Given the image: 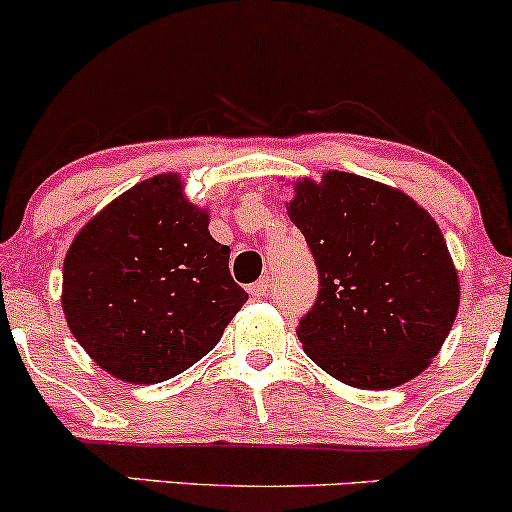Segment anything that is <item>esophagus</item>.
Wrapping results in <instances>:
<instances>
[{
	"mask_svg": "<svg viewBox=\"0 0 512 512\" xmlns=\"http://www.w3.org/2000/svg\"><path fill=\"white\" fill-rule=\"evenodd\" d=\"M248 291H250V296L264 298L269 291H272V279H269V276H262V279H257L255 284H250Z\"/></svg>",
	"mask_w": 512,
	"mask_h": 512,
	"instance_id": "obj_1",
	"label": "esophagus"
}]
</instances>
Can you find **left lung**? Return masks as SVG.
I'll return each mask as SVG.
<instances>
[{"instance_id": "8db88e82", "label": "left lung", "mask_w": 512, "mask_h": 512, "mask_svg": "<svg viewBox=\"0 0 512 512\" xmlns=\"http://www.w3.org/2000/svg\"><path fill=\"white\" fill-rule=\"evenodd\" d=\"M293 190L289 216L320 274L296 330L305 354L361 390L409 383L440 351L460 305L438 223L395 187L342 170Z\"/></svg>"}]
</instances>
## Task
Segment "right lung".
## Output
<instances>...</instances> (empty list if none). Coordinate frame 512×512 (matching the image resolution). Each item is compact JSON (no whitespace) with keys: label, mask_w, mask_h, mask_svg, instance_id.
<instances>
[{"label":"right lung","mask_w":512,"mask_h":512,"mask_svg":"<svg viewBox=\"0 0 512 512\" xmlns=\"http://www.w3.org/2000/svg\"><path fill=\"white\" fill-rule=\"evenodd\" d=\"M209 214L156 175L93 216L64 257L62 308L76 342L125 383L173 378L219 344L248 301Z\"/></svg>","instance_id":"1"}]
</instances>
